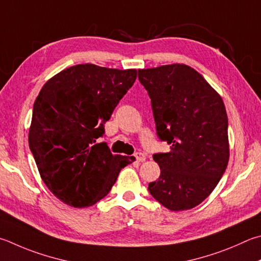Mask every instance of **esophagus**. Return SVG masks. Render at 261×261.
Wrapping results in <instances>:
<instances>
[{"mask_svg":"<svg viewBox=\"0 0 261 261\" xmlns=\"http://www.w3.org/2000/svg\"><path fill=\"white\" fill-rule=\"evenodd\" d=\"M135 158H136V160H137V162H144V161L146 160L145 154L140 153V151H138V153L135 154Z\"/></svg>","mask_w":261,"mask_h":261,"instance_id":"34e87169","label":"esophagus"}]
</instances>
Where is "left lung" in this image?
Returning a JSON list of instances; mask_svg holds the SVG:
<instances>
[{
  "label": "left lung",
  "instance_id": "1",
  "mask_svg": "<svg viewBox=\"0 0 261 261\" xmlns=\"http://www.w3.org/2000/svg\"><path fill=\"white\" fill-rule=\"evenodd\" d=\"M138 79L150 98L159 138L170 145L168 153L153 155L161 174L148 191L169 210L193 209L212 193L228 164L224 101L184 64L138 69Z\"/></svg>",
  "mask_w": 261,
  "mask_h": 261
}]
</instances>
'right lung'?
Wrapping results in <instances>:
<instances>
[{"instance_id": "add662e5", "label": "right lung", "mask_w": 261, "mask_h": 261, "mask_svg": "<svg viewBox=\"0 0 261 261\" xmlns=\"http://www.w3.org/2000/svg\"><path fill=\"white\" fill-rule=\"evenodd\" d=\"M136 79V69L81 64L61 70L41 89L28 143L43 182L67 205L100 201L131 163L97 139Z\"/></svg>"}]
</instances>
